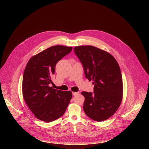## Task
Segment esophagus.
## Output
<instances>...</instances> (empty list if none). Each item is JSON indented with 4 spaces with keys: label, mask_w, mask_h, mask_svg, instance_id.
<instances>
[{
    "label": "esophagus",
    "mask_w": 149,
    "mask_h": 149,
    "mask_svg": "<svg viewBox=\"0 0 149 149\" xmlns=\"http://www.w3.org/2000/svg\"><path fill=\"white\" fill-rule=\"evenodd\" d=\"M79 94V92H72V95H73L74 96L77 95H78V94Z\"/></svg>",
    "instance_id": "34e87169"
}]
</instances>
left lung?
I'll list each match as a JSON object with an SVG mask.
<instances>
[{"mask_svg":"<svg viewBox=\"0 0 149 149\" xmlns=\"http://www.w3.org/2000/svg\"><path fill=\"white\" fill-rule=\"evenodd\" d=\"M74 49L86 77L94 85V94L81 93L85 97L84 111L95 121L107 120L118 110L123 98V79L118 63L110 54L93 46H79Z\"/></svg>","mask_w":149,"mask_h":149,"instance_id":"8db88e82","label":"left lung"}]
</instances>
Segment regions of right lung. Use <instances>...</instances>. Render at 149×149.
I'll use <instances>...</instances> for the list:
<instances>
[{
	"instance_id": "right-lung-1",
	"label": "right lung",
	"mask_w": 149,
	"mask_h": 149,
	"mask_svg": "<svg viewBox=\"0 0 149 149\" xmlns=\"http://www.w3.org/2000/svg\"><path fill=\"white\" fill-rule=\"evenodd\" d=\"M72 49V47L62 45L51 47L31 57L25 67L23 97L32 113L41 121L49 123L62 116L72 98L71 91L49 87L56 63Z\"/></svg>"
}]
</instances>
